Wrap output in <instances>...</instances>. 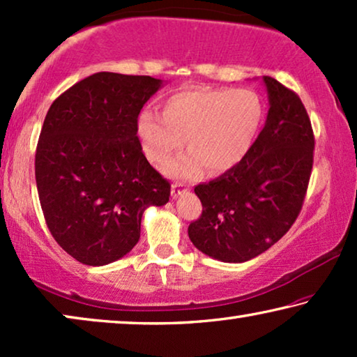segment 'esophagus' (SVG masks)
<instances>
[{
    "label": "esophagus",
    "instance_id": "1",
    "mask_svg": "<svg viewBox=\"0 0 357 357\" xmlns=\"http://www.w3.org/2000/svg\"><path fill=\"white\" fill-rule=\"evenodd\" d=\"M183 192H187V187H185L183 182H175L172 185V197H180Z\"/></svg>",
    "mask_w": 357,
    "mask_h": 357
}]
</instances>
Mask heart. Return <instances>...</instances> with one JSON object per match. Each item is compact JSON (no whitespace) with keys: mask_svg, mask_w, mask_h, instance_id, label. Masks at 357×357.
Returning a JSON list of instances; mask_svg holds the SVG:
<instances>
[{"mask_svg":"<svg viewBox=\"0 0 357 357\" xmlns=\"http://www.w3.org/2000/svg\"><path fill=\"white\" fill-rule=\"evenodd\" d=\"M263 119L260 97L250 89L193 87L169 96L162 115L151 110L136 119V136L151 162L162 165L185 143L190 151L172 160V177H195L203 165L226 172L250 151Z\"/></svg>","mask_w":357,"mask_h":357,"instance_id":"b5f03b06","label":"heart"}]
</instances>
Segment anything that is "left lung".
<instances>
[{
	"instance_id": "obj_1",
	"label": "left lung",
	"mask_w": 357,
	"mask_h": 357,
	"mask_svg": "<svg viewBox=\"0 0 357 357\" xmlns=\"http://www.w3.org/2000/svg\"><path fill=\"white\" fill-rule=\"evenodd\" d=\"M270 110L245 158L195 187L203 213L188 237L204 255L248 261L268 250L299 216L314 164V131L299 96L263 77Z\"/></svg>"
}]
</instances>
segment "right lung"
<instances>
[{"label":"right lung","instance_id":"right-lung-1","mask_svg":"<svg viewBox=\"0 0 357 357\" xmlns=\"http://www.w3.org/2000/svg\"><path fill=\"white\" fill-rule=\"evenodd\" d=\"M162 81L96 73L53 102L36 153L38 199L52 236L79 263L102 266L139 241L146 208L170 183L148 162L136 119Z\"/></svg>","mask_w":357,"mask_h":357}]
</instances>
